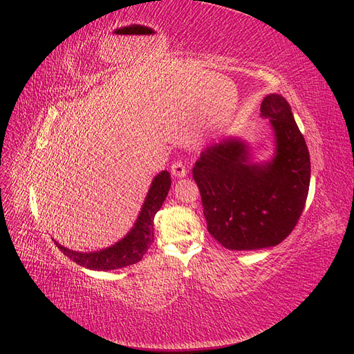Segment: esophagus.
Listing matches in <instances>:
<instances>
[{
  "label": "esophagus",
  "instance_id": "esophagus-1",
  "mask_svg": "<svg viewBox=\"0 0 354 354\" xmlns=\"http://www.w3.org/2000/svg\"><path fill=\"white\" fill-rule=\"evenodd\" d=\"M171 174H173L176 178H183V177L187 176V170H185L184 164H183L180 160H177V161L173 162V165H171Z\"/></svg>",
  "mask_w": 354,
  "mask_h": 354
}]
</instances>
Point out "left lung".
<instances>
[{
  "mask_svg": "<svg viewBox=\"0 0 354 354\" xmlns=\"http://www.w3.org/2000/svg\"><path fill=\"white\" fill-rule=\"evenodd\" d=\"M261 115L272 124L273 158L253 162L250 147L228 137L201 151L193 169L207 230L228 250H259L293 232L310 185V156L292 107L279 94L264 97Z\"/></svg>",
  "mask_w": 354,
  "mask_h": 354,
  "instance_id": "8db88e82",
  "label": "left lung"
}]
</instances>
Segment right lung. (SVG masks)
<instances>
[{
	"label": "right lung",
	"mask_w": 354,
	"mask_h": 354,
	"mask_svg": "<svg viewBox=\"0 0 354 354\" xmlns=\"http://www.w3.org/2000/svg\"><path fill=\"white\" fill-rule=\"evenodd\" d=\"M170 185L171 177L169 171L162 170L154 177L134 227L126 237L111 247L91 253H80L70 250V248L58 244L57 241L54 243L62 253L70 257V260L90 270L107 272V270H115L136 264L142 259L145 252L149 250V247L154 241V216L161 209L165 197H167Z\"/></svg>",
	"instance_id": "obj_1"
}]
</instances>
